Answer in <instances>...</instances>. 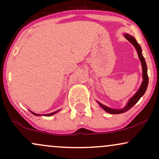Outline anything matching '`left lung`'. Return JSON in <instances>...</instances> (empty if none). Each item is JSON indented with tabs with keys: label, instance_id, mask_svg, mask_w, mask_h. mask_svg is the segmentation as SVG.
Segmentation results:
<instances>
[{
	"label": "left lung",
	"instance_id": "8db88e82",
	"mask_svg": "<svg viewBox=\"0 0 159 159\" xmlns=\"http://www.w3.org/2000/svg\"><path fill=\"white\" fill-rule=\"evenodd\" d=\"M124 36L125 37V39L129 40L132 44L134 45V48H136L137 52H138V57H139V59L140 62H141V65H142V69H143V82H142L141 85H140L139 90H138V92L136 93L134 96H132L130 99L129 100V102L127 103V105H125L123 108L122 109H112L110 108V107L105 106V105H102V103L97 102L98 103V105H100L102 108L105 110L106 112L109 113V114H122V113L126 112L129 110L130 108L134 106L135 104L139 101V99L142 96H143V94L145 93L146 90H147V86H148V83H149V78H148V75H147V63H146L145 59H144L143 54H142V49L140 48V45L138 44V42L136 41V39H134V36L129 35L128 34H124Z\"/></svg>",
	"mask_w": 159,
	"mask_h": 159
}]
</instances>
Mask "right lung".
Returning a JSON list of instances; mask_svg holds the SVG:
<instances>
[{
  "mask_svg": "<svg viewBox=\"0 0 159 159\" xmlns=\"http://www.w3.org/2000/svg\"><path fill=\"white\" fill-rule=\"evenodd\" d=\"M60 111V110H58V111H54V112H53V113H51V114H43V115H44V116H52V115L54 114H56V113H57V112H58V111ZM30 112H31L33 114H34V115H35V116H42V114H35V113L32 112V111H30Z\"/></svg>",
  "mask_w": 159,
  "mask_h": 159,
  "instance_id": "obj_1",
  "label": "right lung"
}]
</instances>
